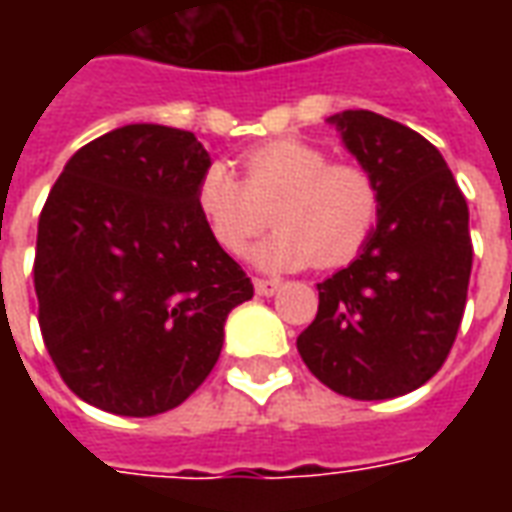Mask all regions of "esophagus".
<instances>
[{
    "label": "esophagus",
    "instance_id": "1",
    "mask_svg": "<svg viewBox=\"0 0 512 512\" xmlns=\"http://www.w3.org/2000/svg\"><path fill=\"white\" fill-rule=\"evenodd\" d=\"M279 279H255V290L260 293V296H274L279 290Z\"/></svg>",
    "mask_w": 512,
    "mask_h": 512
}]
</instances>
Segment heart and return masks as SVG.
I'll use <instances>...</instances> for the list:
<instances>
[{
  "label": "heart",
  "mask_w": 512,
  "mask_h": 512,
  "mask_svg": "<svg viewBox=\"0 0 512 512\" xmlns=\"http://www.w3.org/2000/svg\"><path fill=\"white\" fill-rule=\"evenodd\" d=\"M238 180L213 161L194 186V205L213 244L227 255H244L249 241L271 222L279 230L252 252L268 271H296L315 263H351L376 230L381 191L359 164H332V156L301 139H271L241 156Z\"/></svg>",
  "instance_id": "obj_1"
}]
</instances>
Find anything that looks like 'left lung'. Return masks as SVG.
<instances>
[{
  "instance_id": "obj_1",
  "label": "left lung",
  "mask_w": 512,
  "mask_h": 512,
  "mask_svg": "<svg viewBox=\"0 0 512 512\" xmlns=\"http://www.w3.org/2000/svg\"><path fill=\"white\" fill-rule=\"evenodd\" d=\"M376 178L378 224L354 263L318 285L304 365L354 400L406 395L436 376L461 329L472 274L469 208L425 136L367 109L329 117Z\"/></svg>"
}]
</instances>
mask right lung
<instances>
[{"instance_id":"obj_1","label":"right lung","mask_w":512,"mask_h":512,"mask_svg":"<svg viewBox=\"0 0 512 512\" xmlns=\"http://www.w3.org/2000/svg\"><path fill=\"white\" fill-rule=\"evenodd\" d=\"M211 164L191 131L134 123L65 164L40 211L38 323L84 403L120 417L180 406L222 354L224 321L255 296L194 205Z\"/></svg>"}]
</instances>
